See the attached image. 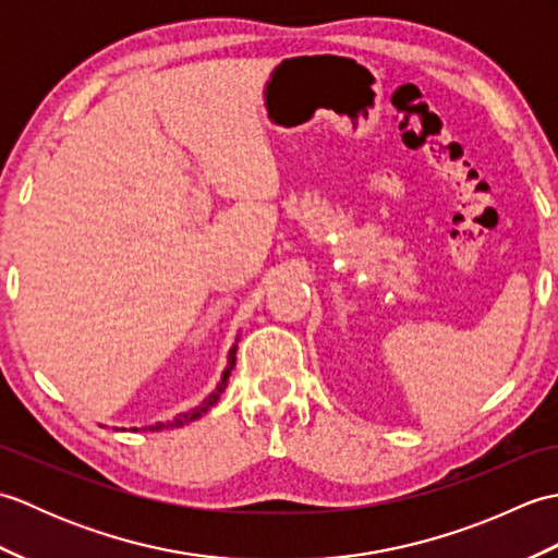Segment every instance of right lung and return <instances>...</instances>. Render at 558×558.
Masks as SVG:
<instances>
[{
  "instance_id": "1",
  "label": "right lung",
  "mask_w": 558,
  "mask_h": 558,
  "mask_svg": "<svg viewBox=\"0 0 558 558\" xmlns=\"http://www.w3.org/2000/svg\"><path fill=\"white\" fill-rule=\"evenodd\" d=\"M234 362H236V345L230 350V354H228V366H225V374H222V381L218 384V388L213 390V393L201 402L198 408H194V410H189V412H184V414H180V417H174L172 422H158L156 426H146L148 432H158V429H172V426H184V424H189V422H194V420H198L201 414H206L213 405H216L218 402V398L222 396V390H225V386H228V381H230V372L234 369Z\"/></svg>"
}]
</instances>
